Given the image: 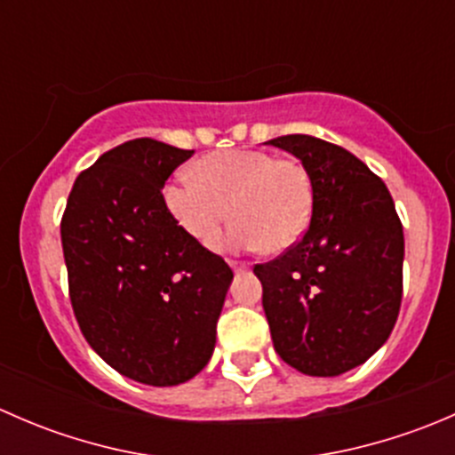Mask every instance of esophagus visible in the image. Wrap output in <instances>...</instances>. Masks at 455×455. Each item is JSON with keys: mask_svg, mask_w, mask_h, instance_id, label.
I'll return each mask as SVG.
<instances>
[{"mask_svg": "<svg viewBox=\"0 0 455 455\" xmlns=\"http://www.w3.org/2000/svg\"><path fill=\"white\" fill-rule=\"evenodd\" d=\"M228 264H231V268L235 270V273H244V270L249 268V266H246L244 261H233V259H231V261H228Z\"/></svg>", "mask_w": 455, "mask_h": 455, "instance_id": "1", "label": "esophagus"}]
</instances>
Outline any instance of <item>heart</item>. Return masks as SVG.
<instances>
[{"instance_id": "heart-1", "label": "heart", "mask_w": 455, "mask_h": 455, "mask_svg": "<svg viewBox=\"0 0 455 455\" xmlns=\"http://www.w3.org/2000/svg\"><path fill=\"white\" fill-rule=\"evenodd\" d=\"M196 180L164 187V204L182 231L209 242L224 220L235 222L215 242L224 251L282 253L299 242L313 218V187L297 160L259 149H228L200 158Z\"/></svg>"}]
</instances>
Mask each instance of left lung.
<instances>
[{"mask_svg":"<svg viewBox=\"0 0 455 455\" xmlns=\"http://www.w3.org/2000/svg\"><path fill=\"white\" fill-rule=\"evenodd\" d=\"M301 160L313 187L304 237L257 264L277 355L308 376L365 363L392 334L403 297V224L379 176L315 136L268 140Z\"/></svg>","mask_w":455,"mask_h":455,"instance_id":"8db88e82","label":"left lung"}]
</instances>
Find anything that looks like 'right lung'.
Here are the masks:
<instances>
[{
	"instance_id": "obj_1",
	"label": "right lung",
	"mask_w": 455,
	"mask_h": 455,
	"mask_svg": "<svg viewBox=\"0 0 455 455\" xmlns=\"http://www.w3.org/2000/svg\"><path fill=\"white\" fill-rule=\"evenodd\" d=\"M194 156L127 140L79 173L61 220L75 316L92 350L123 376L167 387L209 363L233 270L191 240L163 187Z\"/></svg>"
}]
</instances>
